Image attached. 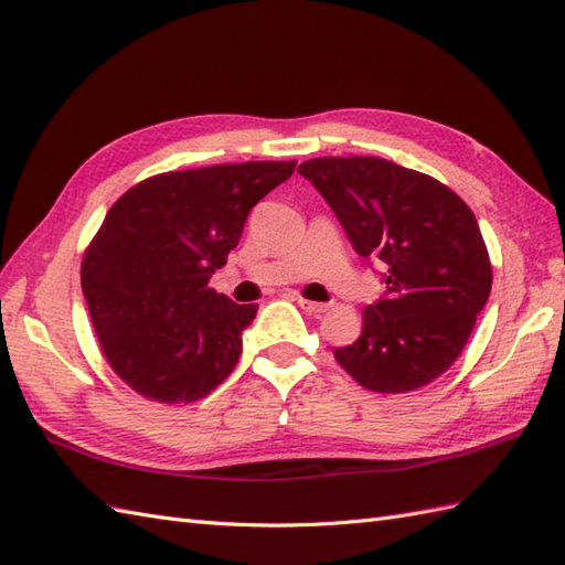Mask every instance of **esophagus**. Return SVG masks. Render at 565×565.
I'll return each instance as SVG.
<instances>
[{
  "label": "esophagus",
  "instance_id": "34e87169",
  "mask_svg": "<svg viewBox=\"0 0 565 565\" xmlns=\"http://www.w3.org/2000/svg\"><path fill=\"white\" fill-rule=\"evenodd\" d=\"M297 305L305 309L307 313H323V311H328V305H323V301H311V299H305V297H297Z\"/></svg>",
  "mask_w": 565,
  "mask_h": 565
}]
</instances>
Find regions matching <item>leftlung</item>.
<instances>
[{
  "label": "left lung",
  "mask_w": 565,
  "mask_h": 565,
  "mask_svg": "<svg viewBox=\"0 0 565 565\" xmlns=\"http://www.w3.org/2000/svg\"><path fill=\"white\" fill-rule=\"evenodd\" d=\"M301 177L326 199L352 249L386 264V292L364 309L338 364L376 393L438 379L467 345L491 292V264L475 213L434 177L383 158H316Z\"/></svg>",
  "instance_id": "left-lung-1"
}]
</instances>
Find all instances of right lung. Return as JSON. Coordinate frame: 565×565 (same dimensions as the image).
Instances as JSON below:
<instances>
[{"label": "right lung", "mask_w": 565, "mask_h": 565, "mask_svg": "<svg viewBox=\"0 0 565 565\" xmlns=\"http://www.w3.org/2000/svg\"><path fill=\"white\" fill-rule=\"evenodd\" d=\"M295 164L158 174L109 209L81 266V287L109 366L136 393L194 403L237 366L258 307L235 305L209 280L239 244L246 215Z\"/></svg>", "instance_id": "right-lung-1"}]
</instances>
